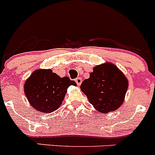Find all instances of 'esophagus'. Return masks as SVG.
<instances>
[{
    "label": "esophagus",
    "mask_w": 155,
    "mask_h": 155,
    "mask_svg": "<svg viewBox=\"0 0 155 155\" xmlns=\"http://www.w3.org/2000/svg\"><path fill=\"white\" fill-rule=\"evenodd\" d=\"M75 82H76L78 85H81V84L82 82L81 78H77L75 79Z\"/></svg>",
    "instance_id": "1"
}]
</instances>
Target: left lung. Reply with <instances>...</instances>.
Instances as JSON below:
<instances>
[{
	"label": "left lung",
	"instance_id": "1",
	"mask_svg": "<svg viewBox=\"0 0 155 155\" xmlns=\"http://www.w3.org/2000/svg\"><path fill=\"white\" fill-rule=\"evenodd\" d=\"M128 81L111 63L93 69L89 78L81 83V89L98 112L107 113L118 109L124 101Z\"/></svg>",
	"mask_w": 155,
	"mask_h": 155
}]
</instances>
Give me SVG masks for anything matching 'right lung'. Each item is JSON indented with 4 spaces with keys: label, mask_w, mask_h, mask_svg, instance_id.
I'll return each instance as SVG.
<instances>
[{
    "label": "right lung",
    "mask_w": 155,
    "mask_h": 155,
    "mask_svg": "<svg viewBox=\"0 0 155 155\" xmlns=\"http://www.w3.org/2000/svg\"><path fill=\"white\" fill-rule=\"evenodd\" d=\"M70 85H76L69 78H60L51 70H37L25 81L24 89L31 106L42 113L59 108Z\"/></svg>",
    "instance_id": "right-lung-1"
}]
</instances>
